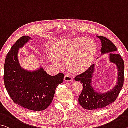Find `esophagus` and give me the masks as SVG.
Segmentation results:
<instances>
[{
  "label": "esophagus",
  "instance_id": "obj_1",
  "mask_svg": "<svg viewBox=\"0 0 128 128\" xmlns=\"http://www.w3.org/2000/svg\"><path fill=\"white\" fill-rule=\"evenodd\" d=\"M72 76H71L69 75H68V74H67V75L64 76V81H66V82H70V81H71V80H72Z\"/></svg>",
  "mask_w": 128,
  "mask_h": 128
}]
</instances>
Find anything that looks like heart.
Returning <instances> with one entry per match:
<instances>
[{
  "mask_svg": "<svg viewBox=\"0 0 128 128\" xmlns=\"http://www.w3.org/2000/svg\"><path fill=\"white\" fill-rule=\"evenodd\" d=\"M96 51V44L92 39L76 38L64 39L55 43L52 53L48 57L55 66L60 68V61H66L68 70L74 72H80L89 66Z\"/></svg>",
  "mask_w": 128,
  "mask_h": 128,
  "instance_id": "b5f03b06",
  "label": "heart"
}]
</instances>
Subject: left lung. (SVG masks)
Returning <instances> with one entry per match:
<instances>
[{
    "mask_svg": "<svg viewBox=\"0 0 128 128\" xmlns=\"http://www.w3.org/2000/svg\"><path fill=\"white\" fill-rule=\"evenodd\" d=\"M97 37L101 42V54L109 52L110 62L114 64L117 66V81L116 84L111 90L105 93H100L94 90L92 82L95 64H92L85 72L76 76L74 80L83 84V90L78 98V102L82 108L87 110L101 109L115 101L124 81V63L120 55L116 53L117 48L106 37L98 35H97Z\"/></svg>",
    "mask_w": 128,
    "mask_h": 128,
    "instance_id": "1",
    "label": "left lung"
}]
</instances>
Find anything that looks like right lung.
Here are the masks:
<instances>
[{"label": "right lung", "mask_w": 128, "mask_h": 128, "mask_svg": "<svg viewBox=\"0 0 128 128\" xmlns=\"http://www.w3.org/2000/svg\"><path fill=\"white\" fill-rule=\"evenodd\" d=\"M30 39L31 37L26 35L20 37L8 52L4 65V82L14 102L28 110L42 111L52 102L56 87L64 81V74L50 76L42 67L32 72L22 68L18 54Z\"/></svg>", "instance_id": "right-lung-1"}]
</instances>
